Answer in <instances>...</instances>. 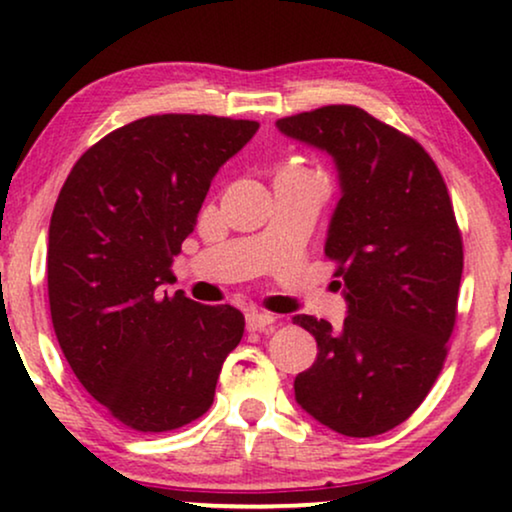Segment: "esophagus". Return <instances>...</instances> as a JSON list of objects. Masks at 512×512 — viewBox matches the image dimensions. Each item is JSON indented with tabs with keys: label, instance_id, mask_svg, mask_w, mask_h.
Listing matches in <instances>:
<instances>
[{
	"label": "esophagus",
	"instance_id": "1",
	"mask_svg": "<svg viewBox=\"0 0 512 512\" xmlns=\"http://www.w3.org/2000/svg\"><path fill=\"white\" fill-rule=\"evenodd\" d=\"M272 324H275V317H272V314H263V312H249L247 314V328H249V331H268Z\"/></svg>",
	"mask_w": 512,
	"mask_h": 512
}]
</instances>
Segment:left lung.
<instances>
[{
  "mask_svg": "<svg viewBox=\"0 0 512 512\" xmlns=\"http://www.w3.org/2000/svg\"><path fill=\"white\" fill-rule=\"evenodd\" d=\"M279 132L326 151L340 200L326 256L338 263L340 328L298 314L317 361L293 382L319 424L349 438L394 429L443 370L464 270V244L443 174L424 146L352 104L277 121Z\"/></svg>",
  "mask_w": 512,
  "mask_h": 512,
  "instance_id": "1",
  "label": "left lung"
}]
</instances>
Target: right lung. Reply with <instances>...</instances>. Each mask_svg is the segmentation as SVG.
<instances>
[{"label": "right lung", "instance_id": "add662e5", "mask_svg": "<svg viewBox=\"0 0 512 512\" xmlns=\"http://www.w3.org/2000/svg\"><path fill=\"white\" fill-rule=\"evenodd\" d=\"M256 121L146 116L109 132L69 172L48 228V303L74 375L118 422L172 431L209 410L244 317L160 291L219 167Z\"/></svg>", "mask_w": 512, "mask_h": 512}]
</instances>
